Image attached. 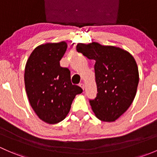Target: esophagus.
<instances>
[{"label": "esophagus", "instance_id": "34e87169", "mask_svg": "<svg viewBox=\"0 0 157 157\" xmlns=\"http://www.w3.org/2000/svg\"><path fill=\"white\" fill-rule=\"evenodd\" d=\"M79 86H80V87H81L82 89H83V90H84V84H83V83H80V84H79Z\"/></svg>", "mask_w": 157, "mask_h": 157}]
</instances>
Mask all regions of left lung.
I'll return each instance as SVG.
<instances>
[{
  "mask_svg": "<svg viewBox=\"0 0 157 157\" xmlns=\"http://www.w3.org/2000/svg\"><path fill=\"white\" fill-rule=\"evenodd\" d=\"M77 51L95 60L97 95L90 103L96 118L112 122L124 114L134 101L139 73L134 57L124 49L98 42L78 43Z\"/></svg>",
  "mask_w": 157,
  "mask_h": 157,
  "instance_id": "obj_1",
  "label": "left lung"
}]
</instances>
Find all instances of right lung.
Segmentation results:
<instances>
[{
  "instance_id": "right-lung-1",
  "label": "right lung",
  "mask_w": 157,
  "mask_h": 157,
  "mask_svg": "<svg viewBox=\"0 0 157 157\" xmlns=\"http://www.w3.org/2000/svg\"><path fill=\"white\" fill-rule=\"evenodd\" d=\"M65 42L42 44L31 53L25 67L26 94L34 112L50 124L64 120L76 95L83 90L71 81V71L60 66Z\"/></svg>"
}]
</instances>
